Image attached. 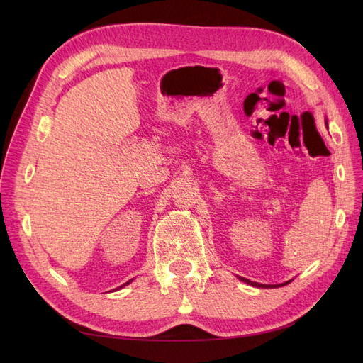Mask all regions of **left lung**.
<instances>
[{"mask_svg":"<svg viewBox=\"0 0 363 363\" xmlns=\"http://www.w3.org/2000/svg\"><path fill=\"white\" fill-rule=\"evenodd\" d=\"M325 125H328L327 121H325ZM239 280L244 281V283L251 284V286H256V288H280V286H286L288 283H291V280H289V281H284V283H280V284H262V283L251 281V280H248V279H245V277H239Z\"/></svg>","mask_w":363,"mask_h":363,"instance_id":"left-lung-1","label":"left lung"}]
</instances>
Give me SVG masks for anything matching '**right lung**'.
Here are the masks:
<instances>
[{"label":"right lung","mask_w":363,"mask_h":363,"mask_svg":"<svg viewBox=\"0 0 363 363\" xmlns=\"http://www.w3.org/2000/svg\"><path fill=\"white\" fill-rule=\"evenodd\" d=\"M131 281H133V279H131V280H128V281H127V283H124V284H123V286H119V288H118V289H121V288H124V286H127V284H130V283H131Z\"/></svg>","instance_id":"1"}]
</instances>
